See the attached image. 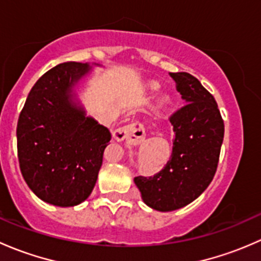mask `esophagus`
Segmentation results:
<instances>
[{"instance_id":"1","label":"esophagus","mask_w":261,"mask_h":261,"mask_svg":"<svg viewBox=\"0 0 261 261\" xmlns=\"http://www.w3.org/2000/svg\"><path fill=\"white\" fill-rule=\"evenodd\" d=\"M114 138L118 141L126 140L131 144H139L145 139V127L141 122L135 121L115 130Z\"/></svg>"}]
</instances>
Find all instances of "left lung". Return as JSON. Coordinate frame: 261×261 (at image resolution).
<instances>
[{
  "label": "left lung",
  "instance_id": "1",
  "mask_svg": "<svg viewBox=\"0 0 261 261\" xmlns=\"http://www.w3.org/2000/svg\"><path fill=\"white\" fill-rule=\"evenodd\" d=\"M187 102L169 117L175 134L172 156L152 177L134 178L151 208L174 211L198 198L217 170L225 125L213 96L186 72L169 73Z\"/></svg>",
  "mask_w": 261,
  "mask_h": 261
}]
</instances>
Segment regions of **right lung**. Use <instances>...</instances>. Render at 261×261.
<instances>
[{
  "mask_svg": "<svg viewBox=\"0 0 261 261\" xmlns=\"http://www.w3.org/2000/svg\"><path fill=\"white\" fill-rule=\"evenodd\" d=\"M91 67L67 62L34 84L18 116L17 156L29 188L46 203L77 206L92 193L111 133L87 117L73 87Z\"/></svg>",
  "mask_w": 261,
  "mask_h": 261,
  "instance_id": "1",
  "label": "right lung"
}]
</instances>
